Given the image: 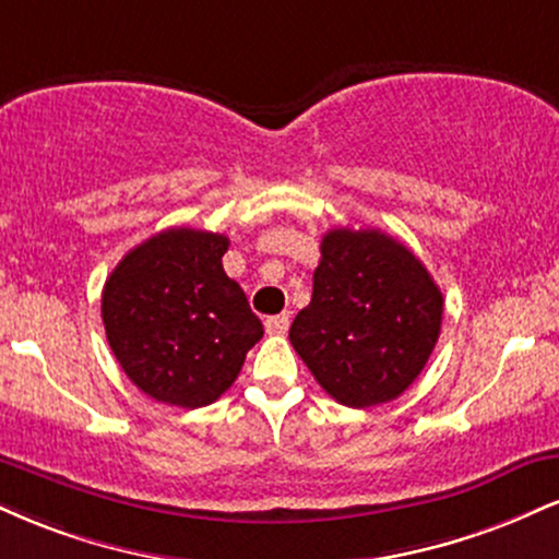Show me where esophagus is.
<instances>
[{
    "instance_id": "34e87169",
    "label": "esophagus",
    "mask_w": 559,
    "mask_h": 559,
    "mask_svg": "<svg viewBox=\"0 0 559 559\" xmlns=\"http://www.w3.org/2000/svg\"><path fill=\"white\" fill-rule=\"evenodd\" d=\"M288 314H273V318L265 320V333L267 335H284L288 331Z\"/></svg>"
}]
</instances>
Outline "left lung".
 Here are the masks:
<instances>
[{
  "instance_id": "8db88e82",
  "label": "left lung",
  "mask_w": 559,
  "mask_h": 559,
  "mask_svg": "<svg viewBox=\"0 0 559 559\" xmlns=\"http://www.w3.org/2000/svg\"><path fill=\"white\" fill-rule=\"evenodd\" d=\"M440 325V288L406 245L378 228H333L288 338L331 399L369 408L419 378Z\"/></svg>"
}]
</instances>
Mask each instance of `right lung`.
Wrapping results in <instances>:
<instances>
[{
    "label": "right lung",
    "mask_w": 559,
    "mask_h": 559,
    "mask_svg": "<svg viewBox=\"0 0 559 559\" xmlns=\"http://www.w3.org/2000/svg\"><path fill=\"white\" fill-rule=\"evenodd\" d=\"M224 234L166 228L119 260L100 318L119 367L145 395L179 408L218 401L262 338V322L224 271Z\"/></svg>",
    "instance_id": "1"
}]
</instances>
